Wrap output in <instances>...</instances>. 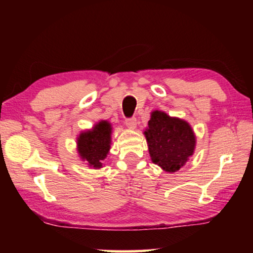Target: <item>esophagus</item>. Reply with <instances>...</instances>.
Segmentation results:
<instances>
[{"instance_id":"34e87169","label":"esophagus","mask_w":253,"mask_h":253,"mask_svg":"<svg viewBox=\"0 0 253 253\" xmlns=\"http://www.w3.org/2000/svg\"><path fill=\"white\" fill-rule=\"evenodd\" d=\"M126 126H128L130 128V129H135L136 125H137V121L135 117H131V118H127L126 119Z\"/></svg>"}]
</instances>
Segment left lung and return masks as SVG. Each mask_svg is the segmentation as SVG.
Instances as JSON below:
<instances>
[{"label":"left lung","mask_w":253,"mask_h":253,"mask_svg":"<svg viewBox=\"0 0 253 253\" xmlns=\"http://www.w3.org/2000/svg\"><path fill=\"white\" fill-rule=\"evenodd\" d=\"M144 135L152 162L165 172H177L194 153L196 139L192 127L164 111H153Z\"/></svg>","instance_id":"left-lung-1"}]
</instances>
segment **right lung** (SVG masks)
I'll return each mask as SVG.
<instances>
[{
  "label": "right lung",
  "instance_id": "add662e5",
  "mask_svg": "<svg viewBox=\"0 0 253 253\" xmlns=\"http://www.w3.org/2000/svg\"><path fill=\"white\" fill-rule=\"evenodd\" d=\"M110 123L100 121L92 129L83 131L77 138V149L81 160L88 163L89 168L101 169L110 149L111 144Z\"/></svg>",
  "mask_w": 253,
  "mask_h": 253
}]
</instances>
